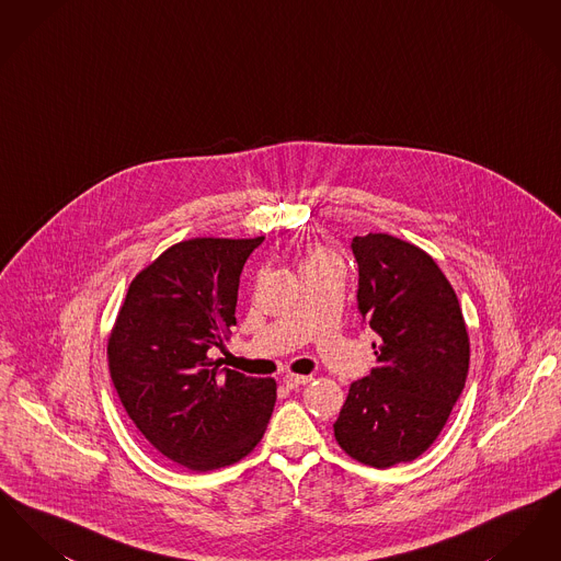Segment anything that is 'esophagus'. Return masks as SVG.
I'll use <instances>...</instances> for the list:
<instances>
[{
  "instance_id": "34e87169",
  "label": "esophagus",
  "mask_w": 561,
  "mask_h": 561,
  "mask_svg": "<svg viewBox=\"0 0 561 561\" xmlns=\"http://www.w3.org/2000/svg\"><path fill=\"white\" fill-rule=\"evenodd\" d=\"M311 378H313V376H300V374H286V376H284V385H286L288 389H298V387H302V385L311 382Z\"/></svg>"
}]
</instances>
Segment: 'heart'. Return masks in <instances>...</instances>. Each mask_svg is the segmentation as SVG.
Masks as SVG:
<instances>
[{
    "label": "heart",
    "instance_id": "heart-1",
    "mask_svg": "<svg viewBox=\"0 0 561 561\" xmlns=\"http://www.w3.org/2000/svg\"><path fill=\"white\" fill-rule=\"evenodd\" d=\"M332 263H336L328 252H323V250H313L311 254H309V259L302 263V268L309 267H321V265H332ZM300 268V271H302Z\"/></svg>",
    "mask_w": 561,
    "mask_h": 561
}]
</instances>
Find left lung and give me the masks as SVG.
<instances>
[{
    "instance_id": "1",
    "label": "left lung",
    "mask_w": 561,
    "mask_h": 561,
    "mask_svg": "<svg viewBox=\"0 0 561 561\" xmlns=\"http://www.w3.org/2000/svg\"><path fill=\"white\" fill-rule=\"evenodd\" d=\"M362 323L376 368L351 382L334 423L339 446L387 469L437 439L469 373V336L450 282L421 248L387 233L351 241Z\"/></svg>"
}]
</instances>
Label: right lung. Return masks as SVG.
<instances>
[{"label": "right lung", "instance_id": "add662e5", "mask_svg": "<svg viewBox=\"0 0 561 561\" xmlns=\"http://www.w3.org/2000/svg\"><path fill=\"white\" fill-rule=\"evenodd\" d=\"M265 238L181 241L134 277L108 339V370L140 433L191 471L252 453L277 385L218 368L208 348L236 325L241 268Z\"/></svg>", "mask_w": 561, "mask_h": 561}]
</instances>
